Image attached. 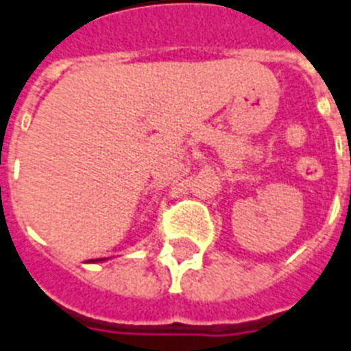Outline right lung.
Here are the masks:
<instances>
[{"mask_svg": "<svg viewBox=\"0 0 351 351\" xmlns=\"http://www.w3.org/2000/svg\"><path fill=\"white\" fill-rule=\"evenodd\" d=\"M97 261H102V259H97Z\"/></svg>", "mask_w": 351, "mask_h": 351, "instance_id": "add662e5", "label": "right lung"}]
</instances>
